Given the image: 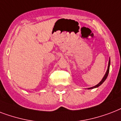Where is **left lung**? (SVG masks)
Returning a JSON list of instances; mask_svg holds the SVG:
<instances>
[{
  "instance_id": "obj_1",
  "label": "left lung",
  "mask_w": 121,
  "mask_h": 121,
  "mask_svg": "<svg viewBox=\"0 0 121 121\" xmlns=\"http://www.w3.org/2000/svg\"><path fill=\"white\" fill-rule=\"evenodd\" d=\"M110 59L109 58V60H108V67H107V70L106 73H105V74L104 76L103 77L102 79L101 80V81L100 82V83H99V84H97L96 85H95V86H94L93 87H91V88H88V90H90V89H93V88H98L99 86H100L105 81V79H107V76H108V73H109V69H110Z\"/></svg>"
}]
</instances>
